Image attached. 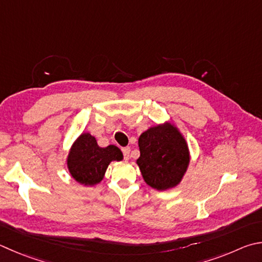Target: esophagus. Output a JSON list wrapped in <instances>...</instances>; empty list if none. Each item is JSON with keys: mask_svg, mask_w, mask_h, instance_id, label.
<instances>
[{"mask_svg": "<svg viewBox=\"0 0 262 262\" xmlns=\"http://www.w3.org/2000/svg\"><path fill=\"white\" fill-rule=\"evenodd\" d=\"M121 151H122V154H123V158H125L126 160L129 158V154H130L129 147H122Z\"/></svg>", "mask_w": 262, "mask_h": 262, "instance_id": "esophagus-1", "label": "esophagus"}]
</instances>
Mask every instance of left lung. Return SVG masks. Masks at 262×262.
<instances>
[{"instance_id":"left-lung-1","label":"left lung","mask_w":262,"mask_h":262,"mask_svg":"<svg viewBox=\"0 0 262 262\" xmlns=\"http://www.w3.org/2000/svg\"><path fill=\"white\" fill-rule=\"evenodd\" d=\"M137 165L146 184L157 190L173 188L189 165L187 142L170 123L151 127L139 139Z\"/></svg>"}]
</instances>
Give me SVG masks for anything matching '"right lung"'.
<instances>
[{
	"mask_svg": "<svg viewBox=\"0 0 262 262\" xmlns=\"http://www.w3.org/2000/svg\"><path fill=\"white\" fill-rule=\"evenodd\" d=\"M122 152L116 145L98 146L96 139L84 133L74 142L68 158L71 175L79 183L93 185L102 181L108 164L121 160Z\"/></svg>",
	"mask_w": 262,
	"mask_h": 262,
	"instance_id": "obj_1",
	"label": "right lung"
}]
</instances>
